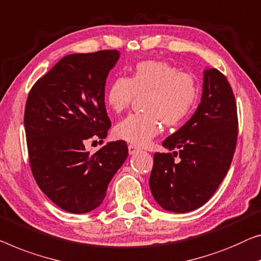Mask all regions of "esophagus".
I'll list each match as a JSON object with an SVG mask.
<instances>
[{"mask_svg": "<svg viewBox=\"0 0 261 261\" xmlns=\"http://www.w3.org/2000/svg\"><path fill=\"white\" fill-rule=\"evenodd\" d=\"M136 152H138V147L135 146V145H129V153L135 154Z\"/></svg>", "mask_w": 261, "mask_h": 261, "instance_id": "1", "label": "esophagus"}]
</instances>
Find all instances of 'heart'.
<instances>
[{
    "instance_id": "obj_1",
    "label": "heart",
    "mask_w": 261,
    "mask_h": 261,
    "mask_svg": "<svg viewBox=\"0 0 261 261\" xmlns=\"http://www.w3.org/2000/svg\"><path fill=\"white\" fill-rule=\"evenodd\" d=\"M144 96L143 114H134L116 124V138L135 146H145L166 125L181 123L191 114L198 98L196 80L162 61L135 65L129 77H116L106 92L108 107L116 114L126 110L135 96Z\"/></svg>"
}]
</instances>
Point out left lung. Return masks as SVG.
<instances>
[{"label": "left lung", "instance_id": "8db88e82", "mask_svg": "<svg viewBox=\"0 0 261 261\" xmlns=\"http://www.w3.org/2000/svg\"><path fill=\"white\" fill-rule=\"evenodd\" d=\"M238 137L232 88L217 69H205L203 93L194 114L163 142L171 153H154L151 193L162 208L185 213L203 206L226 176ZM180 161L174 157L176 150Z\"/></svg>", "mask_w": 261, "mask_h": 261}]
</instances>
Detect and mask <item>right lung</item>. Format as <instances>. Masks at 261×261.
<instances>
[{"label":"right lung","mask_w":261,"mask_h":261,"mask_svg":"<svg viewBox=\"0 0 261 261\" xmlns=\"http://www.w3.org/2000/svg\"><path fill=\"white\" fill-rule=\"evenodd\" d=\"M119 56L117 50L65 56L34 84L27 99L31 172L45 196L70 213L90 212L103 203L129 153L124 141L109 142L93 154L84 145L93 136L107 138L111 122L106 83Z\"/></svg>","instance_id":"obj_1"}]
</instances>
